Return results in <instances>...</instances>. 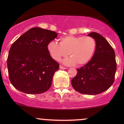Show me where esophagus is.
<instances>
[{"label":"esophagus","instance_id":"obj_1","mask_svg":"<svg viewBox=\"0 0 124 124\" xmlns=\"http://www.w3.org/2000/svg\"><path fill=\"white\" fill-rule=\"evenodd\" d=\"M59 68H60V69H67V68H66L62 67V65H60V67H59Z\"/></svg>","mask_w":124,"mask_h":124}]
</instances>
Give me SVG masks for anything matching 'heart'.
I'll list each match as a JSON object with an SVG mask.
<instances>
[{
    "label": "heart",
    "mask_w": 124,
    "mask_h": 124,
    "mask_svg": "<svg viewBox=\"0 0 124 124\" xmlns=\"http://www.w3.org/2000/svg\"><path fill=\"white\" fill-rule=\"evenodd\" d=\"M96 47L95 40L91 37L67 35L60 38V43L51 41L47 45V50L55 60L59 61L69 54L70 57L62 61L64 64L73 65L77 64L82 66L91 60Z\"/></svg>",
    "instance_id": "heart-1"
}]
</instances>
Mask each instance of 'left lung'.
Wrapping results in <instances>:
<instances>
[{"instance_id":"8db88e82","label":"left lung","mask_w":124,"mask_h":124,"mask_svg":"<svg viewBox=\"0 0 124 124\" xmlns=\"http://www.w3.org/2000/svg\"><path fill=\"white\" fill-rule=\"evenodd\" d=\"M87 35L95 40V51L87 64L77 69V75L71 82L74 90L81 94L96 95L106 91L113 84L116 57L114 50L102 35L95 32Z\"/></svg>"}]
</instances>
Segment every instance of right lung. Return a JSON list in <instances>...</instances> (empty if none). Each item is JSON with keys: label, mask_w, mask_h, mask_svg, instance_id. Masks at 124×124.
<instances>
[{"label": "right lung", "mask_w": 124, "mask_h": 124, "mask_svg": "<svg viewBox=\"0 0 124 124\" xmlns=\"http://www.w3.org/2000/svg\"><path fill=\"white\" fill-rule=\"evenodd\" d=\"M57 36L55 31L30 29L11 46L7 67L11 84L26 94H39L50 89L59 64L50 55L47 45Z\"/></svg>", "instance_id": "obj_1"}]
</instances>
